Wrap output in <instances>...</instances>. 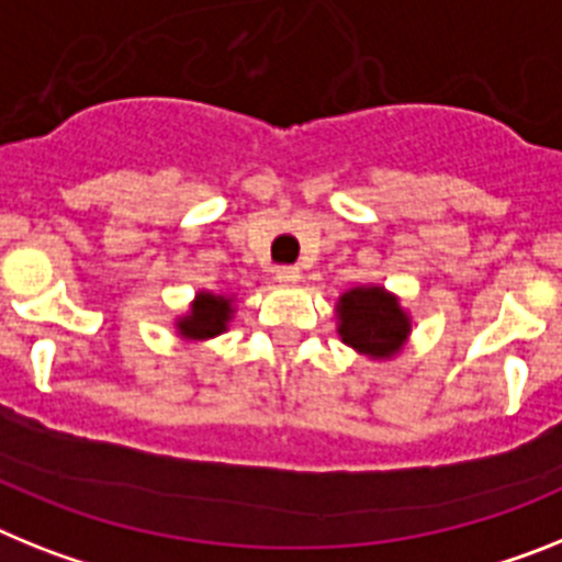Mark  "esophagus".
<instances>
[{
  "label": "esophagus",
  "instance_id": "obj_1",
  "mask_svg": "<svg viewBox=\"0 0 562 562\" xmlns=\"http://www.w3.org/2000/svg\"><path fill=\"white\" fill-rule=\"evenodd\" d=\"M276 278L281 284H295L301 278V272L299 267H292V263H281V267H276Z\"/></svg>",
  "mask_w": 562,
  "mask_h": 562
}]
</instances>
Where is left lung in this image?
I'll use <instances>...</instances> for the list:
<instances>
[{"instance_id": "left-lung-1", "label": "left lung", "mask_w": 562, "mask_h": 562, "mask_svg": "<svg viewBox=\"0 0 562 562\" xmlns=\"http://www.w3.org/2000/svg\"><path fill=\"white\" fill-rule=\"evenodd\" d=\"M338 335L347 347L369 355L390 358L404 347L409 335V318L395 295L381 286H358L340 295Z\"/></svg>"}]
</instances>
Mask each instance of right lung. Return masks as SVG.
<instances>
[{
  "label": "right lung",
  "mask_w": 562,
  "mask_h": 562,
  "mask_svg": "<svg viewBox=\"0 0 562 562\" xmlns=\"http://www.w3.org/2000/svg\"><path fill=\"white\" fill-rule=\"evenodd\" d=\"M229 318H233L229 299H224V295H213V292H199L190 315H184V318L179 321V333L184 335V338H193V340L213 338V335L227 329Z\"/></svg>",
  "instance_id": "obj_1"
}]
</instances>
